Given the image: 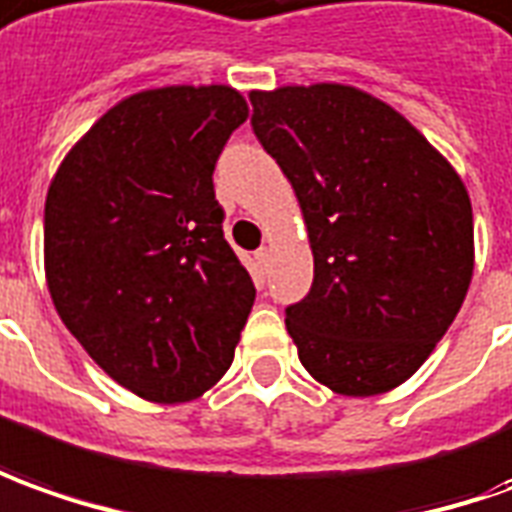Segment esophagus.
I'll list each match as a JSON object with an SVG mask.
<instances>
[{
  "label": "esophagus",
  "instance_id": "34e87169",
  "mask_svg": "<svg viewBox=\"0 0 512 512\" xmlns=\"http://www.w3.org/2000/svg\"><path fill=\"white\" fill-rule=\"evenodd\" d=\"M270 256H273V250L267 248V245H262V248L256 250V262L262 264V267H267V264H270Z\"/></svg>",
  "mask_w": 512,
  "mask_h": 512
}]
</instances>
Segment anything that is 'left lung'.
Returning a JSON list of instances; mask_svg holds the SVG:
<instances>
[{
    "mask_svg": "<svg viewBox=\"0 0 512 512\" xmlns=\"http://www.w3.org/2000/svg\"><path fill=\"white\" fill-rule=\"evenodd\" d=\"M250 102L315 256L312 290L287 306L301 365L340 396L387 393L435 351L474 276L463 178L362 88L281 86Z\"/></svg>",
    "mask_w": 512,
    "mask_h": 512,
    "instance_id": "1",
    "label": "left lung"
}]
</instances>
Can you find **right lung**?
<instances>
[{
    "instance_id": "add662e5",
    "label": "right lung",
    "mask_w": 512,
    "mask_h": 512,
    "mask_svg": "<svg viewBox=\"0 0 512 512\" xmlns=\"http://www.w3.org/2000/svg\"><path fill=\"white\" fill-rule=\"evenodd\" d=\"M248 119L231 86L116 102L49 183L44 270L58 315L116 384L153 404L231 368L256 287L222 236L214 164Z\"/></svg>"
}]
</instances>
